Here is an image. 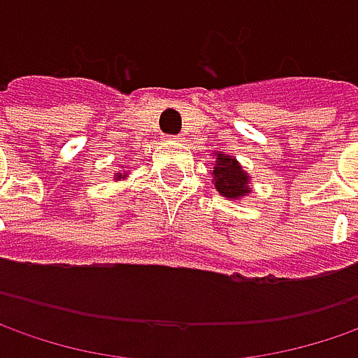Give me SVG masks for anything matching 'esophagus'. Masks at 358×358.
Returning <instances> with one entry per match:
<instances>
[{"label": "esophagus", "mask_w": 358, "mask_h": 358, "mask_svg": "<svg viewBox=\"0 0 358 358\" xmlns=\"http://www.w3.org/2000/svg\"><path fill=\"white\" fill-rule=\"evenodd\" d=\"M170 140H174V142H182V138H180V136H176V138H170Z\"/></svg>", "instance_id": "obj_1"}]
</instances>
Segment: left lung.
Listing matches in <instances>:
<instances>
[{"instance_id": "8db88e82", "label": "left lung", "mask_w": 358, "mask_h": 358, "mask_svg": "<svg viewBox=\"0 0 358 358\" xmlns=\"http://www.w3.org/2000/svg\"><path fill=\"white\" fill-rule=\"evenodd\" d=\"M210 176L218 194L226 200L236 202L252 192L248 172L242 170L241 162L234 156H228L224 152H214V166Z\"/></svg>"}]
</instances>
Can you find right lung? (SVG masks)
<instances>
[{
  "instance_id": "obj_1",
  "label": "right lung",
  "mask_w": 358,
  "mask_h": 358,
  "mask_svg": "<svg viewBox=\"0 0 358 358\" xmlns=\"http://www.w3.org/2000/svg\"><path fill=\"white\" fill-rule=\"evenodd\" d=\"M128 178V172H117V174H114V180H124Z\"/></svg>"
}]
</instances>
